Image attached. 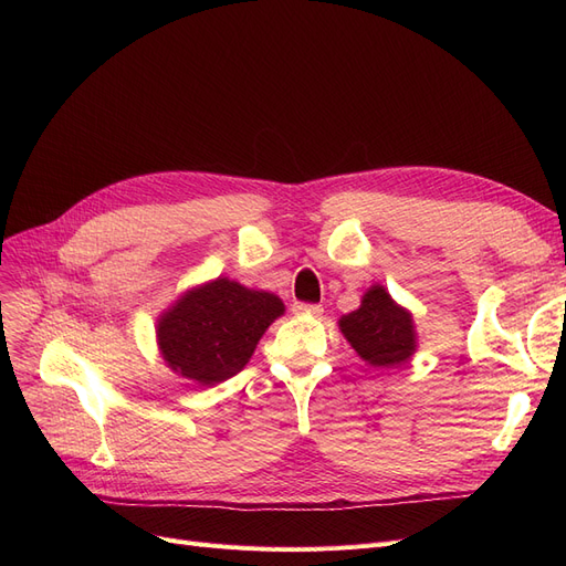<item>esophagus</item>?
Returning a JSON list of instances; mask_svg holds the SVG:
<instances>
[{"instance_id":"esophagus-1","label":"esophagus","mask_w":566,"mask_h":566,"mask_svg":"<svg viewBox=\"0 0 566 566\" xmlns=\"http://www.w3.org/2000/svg\"><path fill=\"white\" fill-rule=\"evenodd\" d=\"M293 310L297 314H306V316H321L323 314V306L321 304H302V302H297Z\"/></svg>"}]
</instances>
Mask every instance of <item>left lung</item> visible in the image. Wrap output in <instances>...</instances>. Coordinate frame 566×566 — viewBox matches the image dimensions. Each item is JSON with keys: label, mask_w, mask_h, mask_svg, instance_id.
<instances>
[{"label": "left lung", "mask_w": 566, "mask_h": 566, "mask_svg": "<svg viewBox=\"0 0 566 566\" xmlns=\"http://www.w3.org/2000/svg\"><path fill=\"white\" fill-rule=\"evenodd\" d=\"M339 331L370 366H399L416 352L413 318L375 285L356 312L339 318Z\"/></svg>", "instance_id": "left-lung-1"}]
</instances>
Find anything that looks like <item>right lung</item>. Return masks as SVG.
<instances>
[{
    "instance_id": "obj_1",
    "label": "right lung",
    "mask_w": 566,
    "mask_h": 566,
    "mask_svg": "<svg viewBox=\"0 0 566 566\" xmlns=\"http://www.w3.org/2000/svg\"><path fill=\"white\" fill-rule=\"evenodd\" d=\"M281 314L283 302L276 295L217 279L186 293L160 318V352L184 378L212 387L243 370L256 342Z\"/></svg>"
}]
</instances>
